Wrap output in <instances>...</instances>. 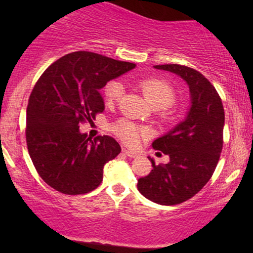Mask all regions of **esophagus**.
<instances>
[{"label":"esophagus","mask_w":253,"mask_h":253,"mask_svg":"<svg viewBox=\"0 0 253 253\" xmlns=\"http://www.w3.org/2000/svg\"><path fill=\"white\" fill-rule=\"evenodd\" d=\"M123 152L126 156L130 157V158H135V157H138V152H135V151H132V150H128V149H125V147H123Z\"/></svg>","instance_id":"1"}]
</instances>
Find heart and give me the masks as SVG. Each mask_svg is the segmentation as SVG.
Returning <instances> with one entry per match:
<instances>
[{"label":"heart","instance_id":"1","mask_svg":"<svg viewBox=\"0 0 253 253\" xmlns=\"http://www.w3.org/2000/svg\"><path fill=\"white\" fill-rule=\"evenodd\" d=\"M140 88L146 101L151 107L155 109H165L173 104L176 100L175 90L169 83L165 81L158 80V78H149L140 83ZM124 86L119 81H112L106 85L104 89V96L108 103L115 102L123 96ZM112 130L114 134L120 138L125 144L134 145L138 141L139 136L146 134V130L136 126L135 124L130 123L128 120H118L113 124Z\"/></svg>","mask_w":253,"mask_h":253}]
</instances>
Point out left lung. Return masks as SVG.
I'll list each match as a JSON object with an SVG mask.
<instances>
[{"instance_id":"obj_1","label":"left lung","mask_w":253,"mask_h":253,"mask_svg":"<svg viewBox=\"0 0 253 253\" xmlns=\"http://www.w3.org/2000/svg\"><path fill=\"white\" fill-rule=\"evenodd\" d=\"M179 76L189 86L190 107L184 120L152 143L169 156L167 164L156 165L138 179L139 193L158 205H178L199 193L210 181L222 150L225 112L221 98L202 74L178 64L155 65Z\"/></svg>"}]
</instances>
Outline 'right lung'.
I'll list each match as a JSON object with an SVG mask.
<instances>
[{
    "label": "right lung",
    "instance_id": "obj_1",
    "mask_svg": "<svg viewBox=\"0 0 253 253\" xmlns=\"http://www.w3.org/2000/svg\"><path fill=\"white\" fill-rule=\"evenodd\" d=\"M135 68V64L78 51L46 69L32 90L27 106L28 153L40 177L68 195L96 189L103 167L121 152L114 138L91 140L80 124L104 110L100 89Z\"/></svg>",
    "mask_w": 253,
    "mask_h": 253
}]
</instances>
